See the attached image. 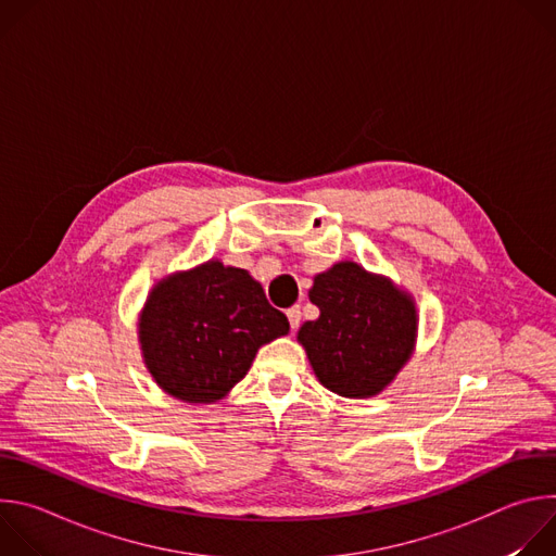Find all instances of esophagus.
Masks as SVG:
<instances>
[{
	"mask_svg": "<svg viewBox=\"0 0 556 556\" xmlns=\"http://www.w3.org/2000/svg\"><path fill=\"white\" fill-rule=\"evenodd\" d=\"M286 314H288L290 328H292V330H296V328H299V324H301V307H299V305H294V307H290Z\"/></svg>",
	"mask_w": 556,
	"mask_h": 556,
	"instance_id": "obj_1",
	"label": "esophagus"
}]
</instances>
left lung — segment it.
Masks as SVG:
<instances>
[{"instance_id":"1","label":"left lung","mask_w":556,"mask_h":556,"mask_svg":"<svg viewBox=\"0 0 556 556\" xmlns=\"http://www.w3.org/2000/svg\"><path fill=\"white\" fill-rule=\"evenodd\" d=\"M309 301L321 309L296 334L324 387L345 399L380 393L412 358L418 332L414 299L354 262L316 275Z\"/></svg>"}]
</instances>
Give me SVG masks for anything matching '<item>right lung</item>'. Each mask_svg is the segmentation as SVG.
Wrapping results in <instances>:
<instances>
[{"label": "right lung", "instance_id": "add662e5", "mask_svg": "<svg viewBox=\"0 0 556 556\" xmlns=\"http://www.w3.org/2000/svg\"><path fill=\"white\" fill-rule=\"evenodd\" d=\"M290 324L247 270L211 260L157 281L138 321L144 365L185 403H217Z\"/></svg>", "mask_w": 556, "mask_h": 556}]
</instances>
